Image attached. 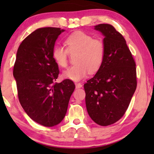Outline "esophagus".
Returning <instances> with one entry per match:
<instances>
[{
	"mask_svg": "<svg viewBox=\"0 0 154 154\" xmlns=\"http://www.w3.org/2000/svg\"><path fill=\"white\" fill-rule=\"evenodd\" d=\"M75 88H76V89H78V88H82V84L80 83H75Z\"/></svg>",
	"mask_w": 154,
	"mask_h": 154,
	"instance_id": "1",
	"label": "esophagus"
}]
</instances>
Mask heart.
I'll return each instance as SVG.
<instances>
[{"label":"heart","mask_w":154,"mask_h":154,"mask_svg":"<svg viewBox=\"0 0 154 154\" xmlns=\"http://www.w3.org/2000/svg\"><path fill=\"white\" fill-rule=\"evenodd\" d=\"M67 50L61 45L52 49V58L60 67H66L68 62V52L75 54V65L63 71L62 76L66 79L79 81L88 73H95L104 62L106 48L102 40L94 39L92 35L83 31L71 33L65 39Z\"/></svg>","instance_id":"obj_1"}]
</instances>
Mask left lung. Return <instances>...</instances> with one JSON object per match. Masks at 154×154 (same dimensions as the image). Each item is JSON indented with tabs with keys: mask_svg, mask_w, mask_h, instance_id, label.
Returning <instances> with one entry per match:
<instances>
[{
	"mask_svg": "<svg viewBox=\"0 0 154 154\" xmlns=\"http://www.w3.org/2000/svg\"><path fill=\"white\" fill-rule=\"evenodd\" d=\"M104 36V62L84 84L88 114L98 125L106 126L122 118L137 88L136 64L123 35L108 24L94 26Z\"/></svg>",
	"mask_w": 154,
	"mask_h": 154,
	"instance_id": "obj_1",
	"label": "left lung"
}]
</instances>
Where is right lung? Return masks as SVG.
I'll list each match as a JSON object with an SVG mask.
<instances>
[{"instance_id": "add662e5", "label": "right lung", "mask_w": 154, "mask_h": 154, "mask_svg": "<svg viewBox=\"0 0 154 154\" xmlns=\"http://www.w3.org/2000/svg\"><path fill=\"white\" fill-rule=\"evenodd\" d=\"M64 31L54 27L36 29L20 44L14 65L13 76L22 108L33 121L45 127L62 122L75 89L71 80L54 83L60 71L52 52Z\"/></svg>"}]
</instances>
